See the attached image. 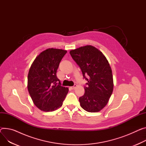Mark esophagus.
Listing matches in <instances>:
<instances>
[{
    "mask_svg": "<svg viewBox=\"0 0 146 146\" xmlns=\"http://www.w3.org/2000/svg\"><path fill=\"white\" fill-rule=\"evenodd\" d=\"M76 87V84H74V86H71V88H72V89H75Z\"/></svg>",
    "mask_w": 146,
    "mask_h": 146,
    "instance_id": "esophagus-1",
    "label": "esophagus"
}]
</instances>
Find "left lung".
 Returning a JSON list of instances; mask_svg holds the SVG:
<instances>
[{
  "instance_id": "left-lung-1",
  "label": "left lung",
  "mask_w": 146,
  "mask_h": 146,
  "mask_svg": "<svg viewBox=\"0 0 146 146\" xmlns=\"http://www.w3.org/2000/svg\"><path fill=\"white\" fill-rule=\"evenodd\" d=\"M70 53L87 81L85 94L79 98L81 106L88 112L99 111L107 105L113 89V75L107 59L92 46L81 47Z\"/></svg>"
}]
</instances>
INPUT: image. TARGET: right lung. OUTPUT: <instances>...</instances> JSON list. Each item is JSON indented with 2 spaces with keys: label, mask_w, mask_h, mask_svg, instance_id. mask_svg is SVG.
Listing matches in <instances>:
<instances>
[{
  "label": "right lung",
  "mask_w": 146,
  "mask_h": 146,
  "mask_svg": "<svg viewBox=\"0 0 146 146\" xmlns=\"http://www.w3.org/2000/svg\"><path fill=\"white\" fill-rule=\"evenodd\" d=\"M66 50L48 48L36 58L28 74V91L40 110L52 111L62 105L68 88L61 86L57 76L60 63Z\"/></svg>",
  "instance_id": "add662e5"
}]
</instances>
